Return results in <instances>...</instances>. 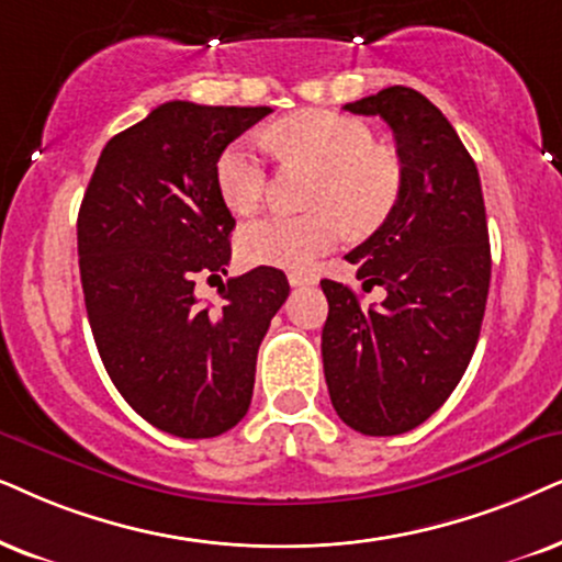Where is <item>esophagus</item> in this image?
Wrapping results in <instances>:
<instances>
[{
	"mask_svg": "<svg viewBox=\"0 0 562 562\" xmlns=\"http://www.w3.org/2000/svg\"><path fill=\"white\" fill-rule=\"evenodd\" d=\"M288 280L293 288H305V285H316L318 274L311 272V269H293V272L288 274Z\"/></svg>",
	"mask_w": 562,
	"mask_h": 562,
	"instance_id": "esophagus-1",
	"label": "esophagus"
}]
</instances>
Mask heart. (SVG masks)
Here are the masks:
<instances>
[{
    "instance_id": "obj_1",
    "label": "heart",
    "mask_w": 562,
    "mask_h": 562,
    "mask_svg": "<svg viewBox=\"0 0 562 562\" xmlns=\"http://www.w3.org/2000/svg\"><path fill=\"white\" fill-rule=\"evenodd\" d=\"M280 150L303 155L322 168L305 215H267L238 233L246 265L305 269L342 244L347 231L381 228L402 196V162L375 147L373 132L334 111H297L269 134ZM217 194L236 215H248L267 191V166L251 139H236L217 155Z\"/></svg>"
}]
</instances>
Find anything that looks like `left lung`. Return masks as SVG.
Segmentation results:
<instances>
[{
	"label": "left lung",
	"instance_id": "obj_1",
	"mask_svg": "<svg viewBox=\"0 0 562 562\" xmlns=\"http://www.w3.org/2000/svg\"><path fill=\"white\" fill-rule=\"evenodd\" d=\"M345 111L392 126L404 187L392 217L347 254L363 290L322 280L324 375L342 423L363 436H400L449 400L480 339L490 240L480 173L449 119L423 92L386 88Z\"/></svg>",
	"mask_w": 562,
	"mask_h": 562
}]
</instances>
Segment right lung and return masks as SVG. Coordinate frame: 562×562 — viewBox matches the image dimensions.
<instances>
[{"instance_id":"obj_1","label":"right lung","mask_w":562,"mask_h":562,"mask_svg":"<svg viewBox=\"0 0 562 562\" xmlns=\"http://www.w3.org/2000/svg\"><path fill=\"white\" fill-rule=\"evenodd\" d=\"M267 113L162 103L103 147L82 196L77 254L98 352L130 407L170 436L244 420L259 345L290 293L285 272L257 267L221 280L217 310L193 295L196 273L220 279L231 261L217 155Z\"/></svg>"}]
</instances>
